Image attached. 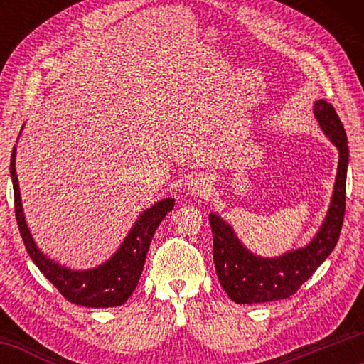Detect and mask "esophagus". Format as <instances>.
Wrapping results in <instances>:
<instances>
[{
    "label": "esophagus",
    "instance_id": "obj_1",
    "mask_svg": "<svg viewBox=\"0 0 364 364\" xmlns=\"http://www.w3.org/2000/svg\"><path fill=\"white\" fill-rule=\"evenodd\" d=\"M208 188H210V184H208L207 178L202 176V175H197L196 178H193V180H191V184H189V191H191V194H193V196L205 194Z\"/></svg>",
    "mask_w": 364,
    "mask_h": 364
}]
</instances>
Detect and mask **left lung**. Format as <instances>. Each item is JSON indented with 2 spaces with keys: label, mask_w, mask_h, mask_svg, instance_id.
Listing matches in <instances>:
<instances>
[{
  "label": "left lung",
  "mask_w": 364,
  "mask_h": 364,
  "mask_svg": "<svg viewBox=\"0 0 364 364\" xmlns=\"http://www.w3.org/2000/svg\"><path fill=\"white\" fill-rule=\"evenodd\" d=\"M315 114L323 132L337 146L338 170L328 217L316 237L305 249L271 260L255 257L237 241L230 225L213 213L208 217L213 234L215 269L220 284L236 304H262L291 297L329 257L341 236L347 188V134L332 104L316 101Z\"/></svg>",
  "instance_id": "1"
}]
</instances>
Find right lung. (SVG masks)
Returning <instances> with one entry per match:
<instances>
[{
  "mask_svg": "<svg viewBox=\"0 0 364 364\" xmlns=\"http://www.w3.org/2000/svg\"><path fill=\"white\" fill-rule=\"evenodd\" d=\"M11 178L12 188H14V212L16 220L19 225L23 245L28 255L46 276L49 282L64 295L72 304L95 308L119 306L125 304L132 292L136 287L139 276L143 273L147 250L156 232L160 221L165 218L175 205V199H164L152 205L149 210L141 215L136 225L128 234L125 242L120 245L117 254L101 267L88 271H72L64 267H59L41 254L36 247L30 231L23 220L21 191L17 183L16 173V147L11 154Z\"/></svg>",
  "mask_w": 364,
  "mask_h": 364,
  "instance_id": "obj_1",
  "label": "right lung"
}]
</instances>
